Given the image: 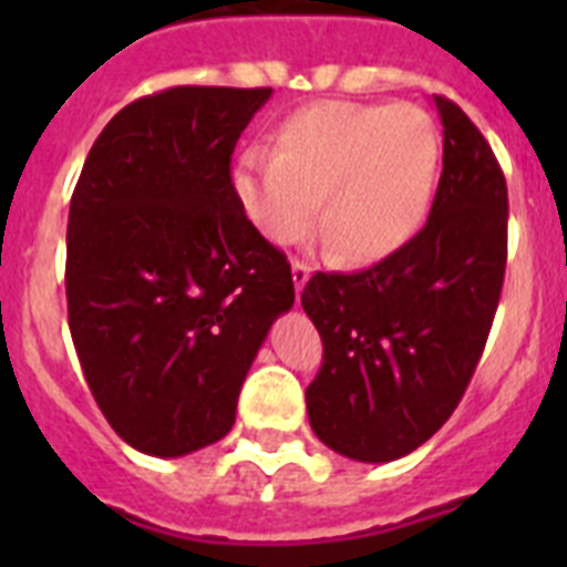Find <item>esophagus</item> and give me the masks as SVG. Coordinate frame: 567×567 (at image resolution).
Listing matches in <instances>:
<instances>
[{
  "mask_svg": "<svg viewBox=\"0 0 567 567\" xmlns=\"http://www.w3.org/2000/svg\"><path fill=\"white\" fill-rule=\"evenodd\" d=\"M309 275H312V269H309V264H303L300 258L292 260V280H295V292L300 295V289L307 287Z\"/></svg>",
  "mask_w": 567,
  "mask_h": 567,
  "instance_id": "34e87169",
  "label": "esophagus"
}]
</instances>
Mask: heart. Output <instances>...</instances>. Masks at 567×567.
<instances>
[{
	"label": "heart",
	"instance_id": "1",
	"mask_svg": "<svg viewBox=\"0 0 567 567\" xmlns=\"http://www.w3.org/2000/svg\"><path fill=\"white\" fill-rule=\"evenodd\" d=\"M440 169L434 118L414 104L318 102L275 133L272 155L240 158L233 187L249 221L278 244L318 224L343 258L378 260L423 229Z\"/></svg>",
	"mask_w": 567,
	"mask_h": 567
}]
</instances>
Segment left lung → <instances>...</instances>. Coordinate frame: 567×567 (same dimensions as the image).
Instances as JSON below:
<instances>
[{"instance_id": "left-lung-1", "label": "left lung", "mask_w": 567, "mask_h": 567, "mask_svg": "<svg viewBox=\"0 0 567 567\" xmlns=\"http://www.w3.org/2000/svg\"><path fill=\"white\" fill-rule=\"evenodd\" d=\"M434 104L443 173L425 227L363 272H315L300 295L323 340L309 423L320 443L360 463L405 457L452 417L503 292V167L457 104Z\"/></svg>"}]
</instances>
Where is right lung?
Segmentation results:
<instances>
[{"mask_svg": "<svg viewBox=\"0 0 567 567\" xmlns=\"http://www.w3.org/2000/svg\"><path fill=\"white\" fill-rule=\"evenodd\" d=\"M272 87H167L113 115L68 215V323L115 434L182 457L233 429L249 365L295 303L240 207L233 150Z\"/></svg>", "mask_w": 567, "mask_h": 567, "instance_id": "1", "label": "right lung"}]
</instances>
